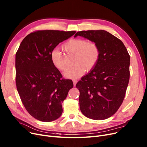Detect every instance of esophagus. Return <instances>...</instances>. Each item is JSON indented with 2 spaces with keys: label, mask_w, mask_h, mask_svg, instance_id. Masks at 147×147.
Wrapping results in <instances>:
<instances>
[{
  "label": "esophagus",
  "mask_w": 147,
  "mask_h": 147,
  "mask_svg": "<svg viewBox=\"0 0 147 147\" xmlns=\"http://www.w3.org/2000/svg\"><path fill=\"white\" fill-rule=\"evenodd\" d=\"M73 84H74V86H75L76 83H77V82H78V80H73Z\"/></svg>",
  "instance_id": "esophagus-1"
}]
</instances>
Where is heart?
Wrapping results in <instances>:
<instances>
[{
  "label": "heart",
  "instance_id": "heart-1",
  "mask_svg": "<svg viewBox=\"0 0 147 147\" xmlns=\"http://www.w3.org/2000/svg\"><path fill=\"white\" fill-rule=\"evenodd\" d=\"M68 53L73 54L74 65L64 73L67 78L78 79L86 70L90 71L96 65L100 55L98 45L94 42H87L82 38H71L63 46ZM51 61L57 69L64 71L66 68L63 54L58 49H53L51 53Z\"/></svg>",
  "mask_w": 147,
  "mask_h": 147
}]
</instances>
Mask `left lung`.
<instances>
[{
	"label": "left lung",
	"instance_id": "obj_1",
	"mask_svg": "<svg viewBox=\"0 0 147 147\" xmlns=\"http://www.w3.org/2000/svg\"><path fill=\"white\" fill-rule=\"evenodd\" d=\"M81 36L95 42L100 55L95 67L76 84L82 114L104 120L115 114L125 98L129 81L130 56L123 43L102 30L80 31Z\"/></svg>",
	"mask_w": 147,
	"mask_h": 147
}]
</instances>
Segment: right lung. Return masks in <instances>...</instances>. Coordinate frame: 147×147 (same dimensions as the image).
Returning a JSON list of instances; mask_svg holds the SVG:
<instances>
[{"label": "right lung", "instance_id": "add662e5", "mask_svg": "<svg viewBox=\"0 0 147 147\" xmlns=\"http://www.w3.org/2000/svg\"><path fill=\"white\" fill-rule=\"evenodd\" d=\"M75 33L37 31L28 34L19 46L15 55L17 88L26 109L37 120L52 121L63 113L62 103L73 83L62 78L52 63L51 53Z\"/></svg>", "mask_w": 147, "mask_h": 147}]
</instances>
